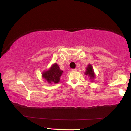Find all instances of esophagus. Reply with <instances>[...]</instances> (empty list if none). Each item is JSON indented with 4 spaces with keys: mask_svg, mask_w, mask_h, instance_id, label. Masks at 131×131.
<instances>
[{
    "mask_svg": "<svg viewBox=\"0 0 131 131\" xmlns=\"http://www.w3.org/2000/svg\"><path fill=\"white\" fill-rule=\"evenodd\" d=\"M71 71H76V69H71Z\"/></svg>",
    "mask_w": 131,
    "mask_h": 131,
    "instance_id": "34e87169",
    "label": "esophagus"
}]
</instances>
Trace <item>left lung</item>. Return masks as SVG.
<instances>
[{"mask_svg": "<svg viewBox=\"0 0 131 131\" xmlns=\"http://www.w3.org/2000/svg\"><path fill=\"white\" fill-rule=\"evenodd\" d=\"M85 75H86L88 77H89L90 79L93 80L95 77V74L94 72V70H93V67L91 64H89L86 67V70L85 73Z\"/></svg>", "mask_w": 131, "mask_h": 131, "instance_id": "8db88e82", "label": "left lung"}]
</instances>
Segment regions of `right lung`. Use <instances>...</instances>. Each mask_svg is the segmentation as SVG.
Returning a JSON list of instances; mask_svg holds the SVG:
<instances>
[{
	"mask_svg": "<svg viewBox=\"0 0 131 131\" xmlns=\"http://www.w3.org/2000/svg\"><path fill=\"white\" fill-rule=\"evenodd\" d=\"M63 71L60 70L58 64L55 63L47 71H44L42 77L49 83H58L60 80V77Z\"/></svg>",
	"mask_w": 131,
	"mask_h": 131,
	"instance_id": "add662e5",
	"label": "right lung"
}]
</instances>
